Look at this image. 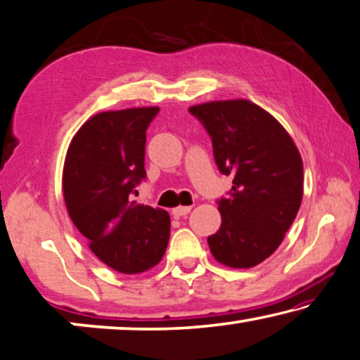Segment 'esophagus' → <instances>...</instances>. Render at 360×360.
<instances>
[{
  "label": "esophagus",
  "mask_w": 360,
  "mask_h": 360,
  "mask_svg": "<svg viewBox=\"0 0 360 360\" xmlns=\"http://www.w3.org/2000/svg\"><path fill=\"white\" fill-rule=\"evenodd\" d=\"M191 212V207H176V209H173V215L176 217V219H181V217H186L187 214Z\"/></svg>",
  "instance_id": "obj_1"
}]
</instances>
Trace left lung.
I'll list each match as a JSON object with an SVG mask.
<instances>
[{
  "instance_id": "left-lung-1",
  "label": "left lung",
  "mask_w": 360,
  "mask_h": 360,
  "mask_svg": "<svg viewBox=\"0 0 360 360\" xmlns=\"http://www.w3.org/2000/svg\"><path fill=\"white\" fill-rule=\"evenodd\" d=\"M189 112L212 139L219 171L233 176L217 200L220 230L207 238L221 264L257 266L274 252L295 220L303 195V165L285 129L246 99L192 105Z\"/></svg>"
}]
</instances>
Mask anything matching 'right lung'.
Here are the masks:
<instances>
[{
	"instance_id": "obj_1",
	"label": "right lung",
	"mask_w": 360,
	"mask_h": 360,
	"mask_svg": "<svg viewBox=\"0 0 360 360\" xmlns=\"http://www.w3.org/2000/svg\"><path fill=\"white\" fill-rule=\"evenodd\" d=\"M160 108L96 114L70 143L63 197L70 219L89 250L110 269L139 274L163 257L169 214L131 200L146 178V129Z\"/></svg>"
}]
</instances>
